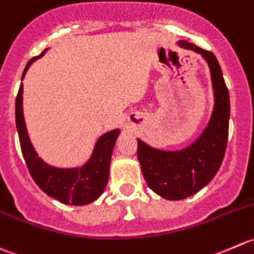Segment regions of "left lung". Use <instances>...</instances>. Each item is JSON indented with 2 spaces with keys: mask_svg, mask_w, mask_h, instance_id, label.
<instances>
[{
  "mask_svg": "<svg viewBox=\"0 0 254 254\" xmlns=\"http://www.w3.org/2000/svg\"><path fill=\"white\" fill-rule=\"evenodd\" d=\"M178 45L197 53L207 63L213 109L201 134L183 149L155 148L137 138V157L144 180L155 194L167 200L187 199L213 179L225 155L230 121V95L215 55L192 43L179 41Z\"/></svg>",
  "mask_w": 254,
  "mask_h": 254,
  "instance_id": "8db88e82",
  "label": "left lung"
}]
</instances>
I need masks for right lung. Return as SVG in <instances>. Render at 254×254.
I'll return each mask as SVG.
<instances>
[{
    "mask_svg": "<svg viewBox=\"0 0 254 254\" xmlns=\"http://www.w3.org/2000/svg\"><path fill=\"white\" fill-rule=\"evenodd\" d=\"M48 49L39 57L28 62L22 80L26 76L29 66L42 58ZM16 127L21 143L22 154L34 182L53 199L62 204L81 206L99 199L106 188L110 175L112 152L121 129L115 128L100 135L96 140L89 159L82 165L70 168L55 167L44 162L32 144L27 130L23 115V84H21L16 99Z\"/></svg>",
    "mask_w": 254,
    "mask_h": 254,
    "instance_id": "obj_1",
    "label": "right lung"
}]
</instances>
